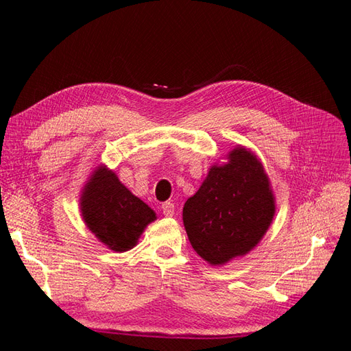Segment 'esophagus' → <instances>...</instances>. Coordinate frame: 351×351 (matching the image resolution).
<instances>
[{
  "mask_svg": "<svg viewBox=\"0 0 351 351\" xmlns=\"http://www.w3.org/2000/svg\"><path fill=\"white\" fill-rule=\"evenodd\" d=\"M161 210H163L165 217H173V213H175V204L170 203V202H166V203L161 204Z\"/></svg>",
  "mask_w": 351,
  "mask_h": 351,
  "instance_id": "34e87169",
  "label": "esophagus"
}]
</instances>
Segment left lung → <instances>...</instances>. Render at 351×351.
Segmentation results:
<instances>
[{"label":"left lung","mask_w":351,"mask_h":351,"mask_svg":"<svg viewBox=\"0 0 351 351\" xmlns=\"http://www.w3.org/2000/svg\"><path fill=\"white\" fill-rule=\"evenodd\" d=\"M271 182L255 152L237 145L226 163H215L184 204L182 219L193 249L212 267L247 255L274 219Z\"/></svg>","instance_id":"left-lung-1"}]
</instances>
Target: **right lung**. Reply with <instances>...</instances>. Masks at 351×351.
Here are the masks:
<instances>
[{"mask_svg":"<svg viewBox=\"0 0 351 351\" xmlns=\"http://www.w3.org/2000/svg\"><path fill=\"white\" fill-rule=\"evenodd\" d=\"M80 212L88 231L114 252L138 245L156 212L120 182L114 170L99 165L80 194Z\"/></svg>","mask_w":351,"mask_h":351,"instance_id":"add662e5","label":"right lung"}]
</instances>
